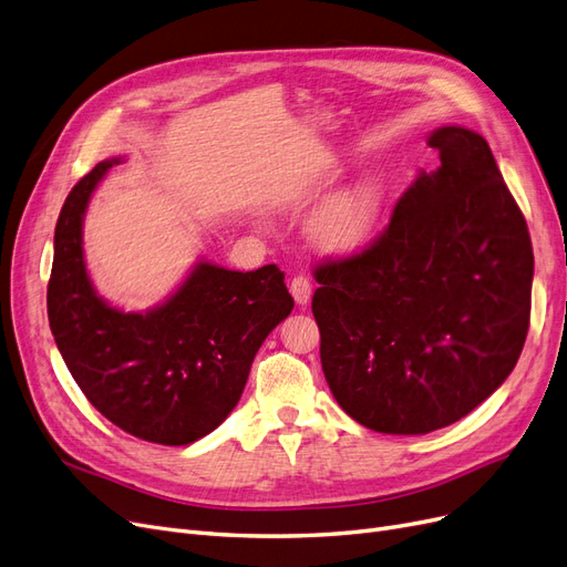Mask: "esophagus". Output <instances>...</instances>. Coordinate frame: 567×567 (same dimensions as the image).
<instances>
[{
  "label": "esophagus",
  "mask_w": 567,
  "mask_h": 567,
  "mask_svg": "<svg viewBox=\"0 0 567 567\" xmlns=\"http://www.w3.org/2000/svg\"><path fill=\"white\" fill-rule=\"evenodd\" d=\"M289 291H291V297H295V301L299 306H306L310 301V297H312V285H310V280L306 276H295V278H291V282H289Z\"/></svg>",
  "instance_id": "34e87169"
}]
</instances>
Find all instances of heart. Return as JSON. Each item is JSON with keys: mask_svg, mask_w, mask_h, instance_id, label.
<instances>
[{"mask_svg": "<svg viewBox=\"0 0 567 567\" xmlns=\"http://www.w3.org/2000/svg\"><path fill=\"white\" fill-rule=\"evenodd\" d=\"M388 186L381 175H364L333 196L312 221V238L333 257L360 255L379 238Z\"/></svg>", "mask_w": 567, "mask_h": 567, "instance_id": "1", "label": "heart"}]
</instances>
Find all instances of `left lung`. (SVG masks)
<instances>
[{
  "label": "left lung",
  "mask_w": 567,
  "mask_h": 567,
  "mask_svg": "<svg viewBox=\"0 0 567 567\" xmlns=\"http://www.w3.org/2000/svg\"><path fill=\"white\" fill-rule=\"evenodd\" d=\"M442 165L360 255L316 270L320 360L339 406L383 434H427L505 383L530 324L533 245L488 142L442 125Z\"/></svg>",
  "instance_id": "8db88e82"
}]
</instances>
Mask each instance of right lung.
<instances>
[{
	"instance_id": "obj_1",
	"label": "right lung",
	"mask_w": 567,
	"mask_h": 567,
	"mask_svg": "<svg viewBox=\"0 0 567 567\" xmlns=\"http://www.w3.org/2000/svg\"><path fill=\"white\" fill-rule=\"evenodd\" d=\"M118 158L81 177L60 209L49 324L86 400L123 432L186 446L236 409L255 354L295 308L278 266L228 270L198 261L161 306L123 312L104 301L83 259V215Z\"/></svg>"
}]
</instances>
